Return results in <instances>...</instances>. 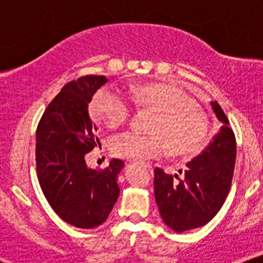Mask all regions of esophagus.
Listing matches in <instances>:
<instances>
[{
  "mask_svg": "<svg viewBox=\"0 0 263 263\" xmlns=\"http://www.w3.org/2000/svg\"><path fill=\"white\" fill-rule=\"evenodd\" d=\"M147 168H148V170L151 171V172H152L153 171V168H152V165H147Z\"/></svg>",
  "mask_w": 263,
  "mask_h": 263,
  "instance_id": "esophagus-1",
  "label": "esophagus"
}]
</instances>
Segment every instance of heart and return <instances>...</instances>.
<instances>
[{
	"label": "heart",
	"mask_w": 263,
	"mask_h": 263,
	"mask_svg": "<svg viewBox=\"0 0 263 263\" xmlns=\"http://www.w3.org/2000/svg\"><path fill=\"white\" fill-rule=\"evenodd\" d=\"M132 100L153 111L149 125L152 134L126 131L110 142L111 152L127 161L158 158L170 148L173 155H193L203 146L209 128L205 111L179 86L165 83H147L132 87ZM90 112L108 128H116L128 120L131 105L112 90L101 87L93 95Z\"/></svg>",
	"instance_id": "heart-1"
}]
</instances>
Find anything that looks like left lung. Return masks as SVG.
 Here are the masks:
<instances>
[{"label":"left lung","mask_w":263,"mask_h":263,"mask_svg":"<svg viewBox=\"0 0 263 263\" xmlns=\"http://www.w3.org/2000/svg\"><path fill=\"white\" fill-rule=\"evenodd\" d=\"M211 107L222 125L209 146L186 163L184 179L176 183L161 168L155 170V195L159 214L164 224L177 232L208 224L221 209L230 192L236 140L220 105L213 101Z\"/></svg>","instance_id":"obj_1"}]
</instances>
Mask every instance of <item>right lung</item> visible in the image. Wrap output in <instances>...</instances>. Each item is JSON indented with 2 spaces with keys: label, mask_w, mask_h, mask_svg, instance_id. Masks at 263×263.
<instances>
[{
  "label": "right lung",
  "mask_w": 263,
  "mask_h": 263,
  "mask_svg": "<svg viewBox=\"0 0 263 263\" xmlns=\"http://www.w3.org/2000/svg\"><path fill=\"white\" fill-rule=\"evenodd\" d=\"M106 81L104 75H86L63 86L45 108L35 134L42 192L60 219L79 229L106 221L120 194L121 159H111L102 171L91 170L85 162L86 153L100 142L87 107Z\"/></svg>",
  "instance_id": "1"
}]
</instances>
